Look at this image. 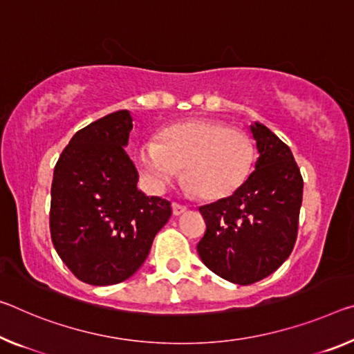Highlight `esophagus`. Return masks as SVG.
Instances as JSON below:
<instances>
[{
  "mask_svg": "<svg viewBox=\"0 0 354 354\" xmlns=\"http://www.w3.org/2000/svg\"><path fill=\"white\" fill-rule=\"evenodd\" d=\"M171 207H173V214H175V216H181V214H184V212L187 211L186 206H183V205H179V203H173Z\"/></svg>",
  "mask_w": 354,
  "mask_h": 354,
  "instance_id": "34e87169",
  "label": "esophagus"
}]
</instances>
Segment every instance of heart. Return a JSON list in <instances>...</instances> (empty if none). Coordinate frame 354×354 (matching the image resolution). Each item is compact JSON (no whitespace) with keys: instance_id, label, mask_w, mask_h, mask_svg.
<instances>
[{"instance_id":"b5f03b06","label":"heart","mask_w":354,"mask_h":354,"mask_svg":"<svg viewBox=\"0 0 354 354\" xmlns=\"http://www.w3.org/2000/svg\"><path fill=\"white\" fill-rule=\"evenodd\" d=\"M136 159L151 192H164L183 168L187 194L221 200L248 181L255 164V147L248 133L225 122L190 120L162 129L157 142L140 143Z\"/></svg>"}]
</instances>
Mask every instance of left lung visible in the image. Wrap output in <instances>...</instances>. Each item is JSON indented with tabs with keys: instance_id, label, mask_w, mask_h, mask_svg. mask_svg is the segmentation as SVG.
Returning <instances> with one entry per match:
<instances>
[{
	"instance_id": "1",
	"label": "left lung",
	"mask_w": 354,
	"mask_h": 354,
	"mask_svg": "<svg viewBox=\"0 0 354 354\" xmlns=\"http://www.w3.org/2000/svg\"><path fill=\"white\" fill-rule=\"evenodd\" d=\"M258 159L244 186L200 207L206 222L201 261L228 282L250 285L290 257L298 236L302 176L291 149L266 126H250Z\"/></svg>"
}]
</instances>
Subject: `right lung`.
I'll return each mask as SVG.
<instances>
[{
	"label": "right lung",
	"instance_id": "right-lung-1",
	"mask_svg": "<svg viewBox=\"0 0 354 354\" xmlns=\"http://www.w3.org/2000/svg\"><path fill=\"white\" fill-rule=\"evenodd\" d=\"M132 116L110 113L78 131L55 165L50 233L77 279L113 285L143 265L170 201L137 189L138 171L126 153Z\"/></svg>",
	"mask_w": 354,
	"mask_h": 354
}]
</instances>
